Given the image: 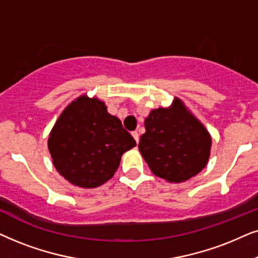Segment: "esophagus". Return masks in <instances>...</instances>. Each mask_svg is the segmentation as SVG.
Returning a JSON list of instances; mask_svg holds the SVG:
<instances>
[{
  "label": "esophagus",
  "mask_w": 258,
  "mask_h": 258,
  "mask_svg": "<svg viewBox=\"0 0 258 258\" xmlns=\"http://www.w3.org/2000/svg\"><path fill=\"white\" fill-rule=\"evenodd\" d=\"M132 136H133V138H135V140L137 143H139V135H138V132H132Z\"/></svg>",
  "instance_id": "obj_1"
}]
</instances>
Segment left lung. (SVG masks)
<instances>
[{
	"label": "left lung",
	"mask_w": 258,
	"mask_h": 258,
	"mask_svg": "<svg viewBox=\"0 0 258 258\" xmlns=\"http://www.w3.org/2000/svg\"><path fill=\"white\" fill-rule=\"evenodd\" d=\"M145 130L139 151L157 177L181 183L207 166L210 133L180 99L174 98L170 107L152 109L145 119Z\"/></svg>",
	"instance_id": "1"
}]
</instances>
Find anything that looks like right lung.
<instances>
[{
	"mask_svg": "<svg viewBox=\"0 0 258 258\" xmlns=\"http://www.w3.org/2000/svg\"><path fill=\"white\" fill-rule=\"evenodd\" d=\"M137 145L105 102L84 94L72 101L48 138L55 169L75 186L94 188L111 179L121 156Z\"/></svg>",
	"mask_w": 258,
	"mask_h": 258,
	"instance_id": "1",
	"label": "right lung"
}]
</instances>
